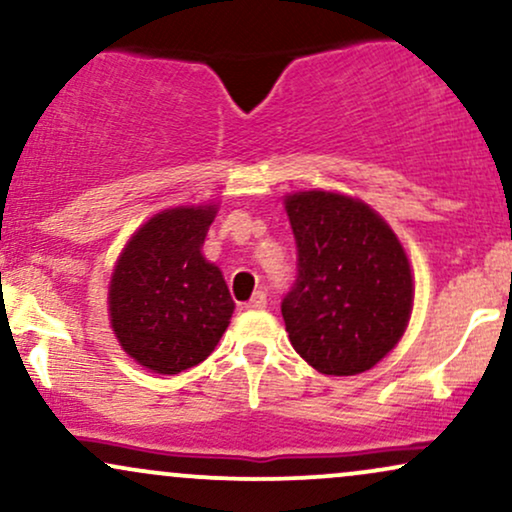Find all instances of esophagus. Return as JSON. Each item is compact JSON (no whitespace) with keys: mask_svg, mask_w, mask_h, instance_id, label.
Masks as SVG:
<instances>
[{"mask_svg":"<svg viewBox=\"0 0 512 512\" xmlns=\"http://www.w3.org/2000/svg\"><path fill=\"white\" fill-rule=\"evenodd\" d=\"M264 305H267V293L257 291L248 303H243V308L245 310H257V308H264Z\"/></svg>","mask_w":512,"mask_h":512,"instance_id":"34e87169","label":"esophagus"}]
</instances>
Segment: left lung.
<instances>
[{
    "label": "left lung",
    "instance_id": "left-lung-1",
    "mask_svg": "<svg viewBox=\"0 0 512 512\" xmlns=\"http://www.w3.org/2000/svg\"><path fill=\"white\" fill-rule=\"evenodd\" d=\"M286 214L298 248L296 284L281 301L293 349L325 375L373 368L414 305L402 243L368 204L337 192L289 195Z\"/></svg>",
    "mask_w": 512,
    "mask_h": 512
}]
</instances>
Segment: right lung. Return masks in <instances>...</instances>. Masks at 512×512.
I'll use <instances>...</instances> for the list:
<instances>
[{
    "label": "right lung",
    "instance_id": "right-lung-1",
    "mask_svg": "<svg viewBox=\"0 0 512 512\" xmlns=\"http://www.w3.org/2000/svg\"><path fill=\"white\" fill-rule=\"evenodd\" d=\"M216 204L156 214L129 238L110 279V325L139 366L175 375L202 363L231 320L233 303L221 269L202 243Z\"/></svg>",
    "mask_w": 512,
    "mask_h": 512
}]
</instances>
